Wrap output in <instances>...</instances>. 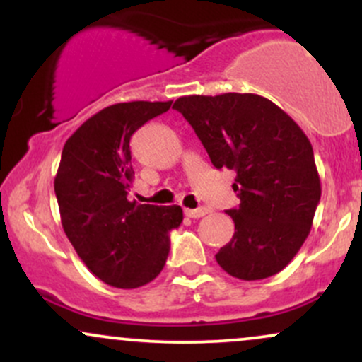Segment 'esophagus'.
<instances>
[{"mask_svg":"<svg viewBox=\"0 0 362 362\" xmlns=\"http://www.w3.org/2000/svg\"><path fill=\"white\" fill-rule=\"evenodd\" d=\"M184 213L189 218H202V216L207 214V209L206 207H197V209H185Z\"/></svg>","mask_w":362,"mask_h":362,"instance_id":"obj_1","label":"esophagus"}]
</instances>
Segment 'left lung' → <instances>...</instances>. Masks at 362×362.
Segmentation results:
<instances>
[{
    "label": "left lung",
    "mask_w": 362,
    "mask_h": 362,
    "mask_svg": "<svg viewBox=\"0 0 362 362\" xmlns=\"http://www.w3.org/2000/svg\"><path fill=\"white\" fill-rule=\"evenodd\" d=\"M184 115L218 170L236 173L235 235L216 253L223 271L243 281L281 272L311 230L322 195L313 148L276 103L253 93L180 97Z\"/></svg>",
    "instance_id": "8db88e82"
}]
</instances>
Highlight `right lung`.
<instances>
[{"instance_id": "obj_1", "label": "right lung", "mask_w": 362, "mask_h": 362, "mask_svg": "<svg viewBox=\"0 0 362 362\" xmlns=\"http://www.w3.org/2000/svg\"><path fill=\"white\" fill-rule=\"evenodd\" d=\"M172 102L115 103L74 131L54 178L64 233L90 272L105 284L134 289L151 282L180 226V206L129 201L132 134Z\"/></svg>"}]
</instances>
